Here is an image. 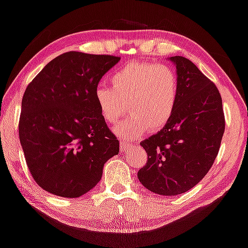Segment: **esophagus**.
Segmentation results:
<instances>
[{
    "label": "esophagus",
    "instance_id": "1",
    "mask_svg": "<svg viewBox=\"0 0 248 248\" xmlns=\"http://www.w3.org/2000/svg\"><path fill=\"white\" fill-rule=\"evenodd\" d=\"M134 144L129 141H121V152H126L129 147H133Z\"/></svg>",
    "mask_w": 248,
    "mask_h": 248
}]
</instances>
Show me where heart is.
<instances>
[{
  "mask_svg": "<svg viewBox=\"0 0 248 248\" xmlns=\"http://www.w3.org/2000/svg\"><path fill=\"white\" fill-rule=\"evenodd\" d=\"M112 87L97 86L94 101L102 119L114 126L126 104L131 116L116 134L127 140L168 124L179 97V81L171 68L153 62H129L111 76Z\"/></svg>",
  "mask_w": 248,
  "mask_h": 248,
  "instance_id": "b5f03b06",
  "label": "heart"
}]
</instances>
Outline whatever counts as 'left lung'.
Returning <instances> with one entry per match:
<instances>
[{
    "instance_id": "obj_1",
    "label": "left lung",
    "mask_w": 248,
    "mask_h": 248,
    "mask_svg": "<svg viewBox=\"0 0 248 248\" xmlns=\"http://www.w3.org/2000/svg\"><path fill=\"white\" fill-rule=\"evenodd\" d=\"M169 59L179 81L178 103L168 124L140 143L148 160L137 173L146 189L161 196L186 192L203 179L217 156L225 129L216 84L185 57Z\"/></svg>"
}]
</instances>
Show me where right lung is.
<instances>
[{
    "mask_svg": "<svg viewBox=\"0 0 248 248\" xmlns=\"http://www.w3.org/2000/svg\"><path fill=\"white\" fill-rule=\"evenodd\" d=\"M120 57L68 51L48 62L22 100L19 141L32 178L45 191L79 198L95 186L120 152L94 101V90Z\"/></svg>",
    "mask_w": 248,
    "mask_h": 248,
    "instance_id": "obj_1",
    "label": "right lung"
}]
</instances>
